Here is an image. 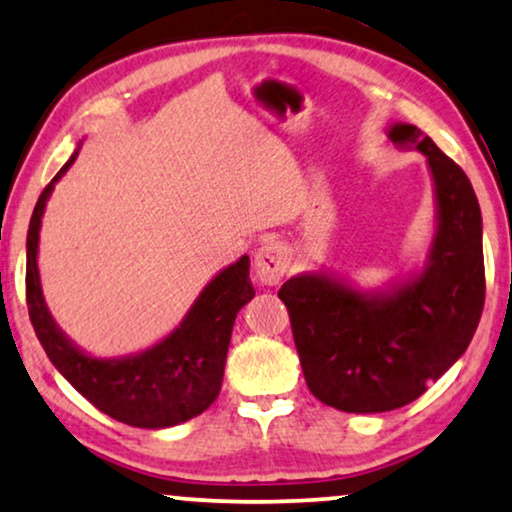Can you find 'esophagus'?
<instances>
[{
	"mask_svg": "<svg viewBox=\"0 0 512 512\" xmlns=\"http://www.w3.org/2000/svg\"><path fill=\"white\" fill-rule=\"evenodd\" d=\"M290 267V252L281 241L276 238H269L260 245L255 255V271L257 278L264 285H278L283 281V276L288 274Z\"/></svg>",
	"mask_w": 512,
	"mask_h": 512,
	"instance_id": "esophagus-1",
	"label": "esophagus"
}]
</instances>
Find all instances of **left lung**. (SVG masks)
Wrapping results in <instances>:
<instances>
[{"instance_id": "8db88e82", "label": "left lung", "mask_w": 512, "mask_h": 512, "mask_svg": "<svg viewBox=\"0 0 512 512\" xmlns=\"http://www.w3.org/2000/svg\"><path fill=\"white\" fill-rule=\"evenodd\" d=\"M388 140L426 156L435 234L424 267L379 290L332 271H304L278 290L309 391L353 414L398 410L438 381L468 349L485 306L482 213L466 173L412 124Z\"/></svg>"}]
</instances>
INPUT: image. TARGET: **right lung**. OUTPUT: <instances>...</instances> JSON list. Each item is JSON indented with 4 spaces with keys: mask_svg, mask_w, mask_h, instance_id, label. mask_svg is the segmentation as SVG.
<instances>
[{
    "mask_svg": "<svg viewBox=\"0 0 512 512\" xmlns=\"http://www.w3.org/2000/svg\"><path fill=\"white\" fill-rule=\"evenodd\" d=\"M67 159L34 206L27 229L25 290L37 339L53 367L100 412L135 428H170L199 417L215 403L222 388L236 313L255 297L250 257L213 276L182 323L149 349L121 358H95L60 330L46 306L39 278V229L53 187L74 161Z\"/></svg>",
    "mask_w": 512,
    "mask_h": 512,
    "instance_id": "1",
    "label": "right lung"
}]
</instances>
